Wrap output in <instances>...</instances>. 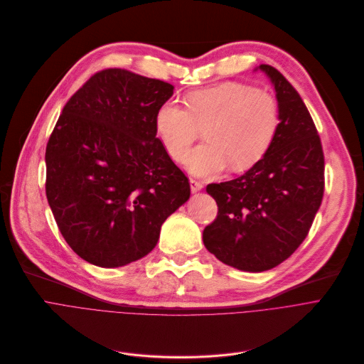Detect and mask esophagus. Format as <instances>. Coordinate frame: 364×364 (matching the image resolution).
<instances>
[{"label": "esophagus", "instance_id": "obj_1", "mask_svg": "<svg viewBox=\"0 0 364 364\" xmlns=\"http://www.w3.org/2000/svg\"><path fill=\"white\" fill-rule=\"evenodd\" d=\"M202 188H203V183H202V181H198V180H193V178H190V190H191L193 193L200 191Z\"/></svg>", "mask_w": 364, "mask_h": 364}]
</instances>
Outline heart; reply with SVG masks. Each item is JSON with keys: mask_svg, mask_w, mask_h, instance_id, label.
I'll return each mask as SVG.
<instances>
[{"mask_svg": "<svg viewBox=\"0 0 364 364\" xmlns=\"http://www.w3.org/2000/svg\"><path fill=\"white\" fill-rule=\"evenodd\" d=\"M186 108L162 104L155 129L169 158L181 162L191 144L205 130L207 144L189 154L193 176L209 177L230 168L243 173L271 149L279 129V105L274 95L243 82H223L186 95Z\"/></svg>", "mask_w": 364, "mask_h": 364, "instance_id": "1", "label": "heart"}]
</instances>
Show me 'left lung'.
Instances as JSON below:
<instances>
[{"instance_id": "obj_1", "label": "left lung", "mask_w": 364, "mask_h": 364, "mask_svg": "<svg viewBox=\"0 0 364 364\" xmlns=\"http://www.w3.org/2000/svg\"><path fill=\"white\" fill-rule=\"evenodd\" d=\"M257 68L275 89L278 133L268 154L246 174L208 184L218 215L203 230L205 247L223 263L246 272L272 269L297 250L325 188L321 137L299 92L277 68L268 64Z\"/></svg>"}]
</instances>
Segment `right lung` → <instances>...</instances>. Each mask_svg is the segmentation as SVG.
<instances>
[{"instance_id": "add662e5", "label": "right lung", "mask_w": 364, "mask_h": 364, "mask_svg": "<svg viewBox=\"0 0 364 364\" xmlns=\"http://www.w3.org/2000/svg\"><path fill=\"white\" fill-rule=\"evenodd\" d=\"M173 93L166 82L108 68L63 108L45 152L46 199L67 245L92 264L118 268L151 253L190 198L155 129Z\"/></svg>"}]
</instances>
